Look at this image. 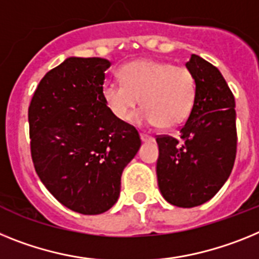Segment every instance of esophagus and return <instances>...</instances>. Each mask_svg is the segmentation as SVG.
I'll list each match as a JSON object with an SVG mask.
<instances>
[{"label":"esophagus","instance_id":"1","mask_svg":"<svg viewBox=\"0 0 259 259\" xmlns=\"http://www.w3.org/2000/svg\"><path fill=\"white\" fill-rule=\"evenodd\" d=\"M141 139H142L143 142H151V141H154V137L145 134V133H141Z\"/></svg>","mask_w":259,"mask_h":259}]
</instances>
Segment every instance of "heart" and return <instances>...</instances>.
<instances>
[{
	"instance_id": "obj_1",
	"label": "heart",
	"mask_w": 259,
	"mask_h": 259,
	"mask_svg": "<svg viewBox=\"0 0 259 259\" xmlns=\"http://www.w3.org/2000/svg\"><path fill=\"white\" fill-rule=\"evenodd\" d=\"M118 74L121 82L103 86V99L116 118L129 121L142 99L141 123L175 129L188 120L194 104L195 79L186 66L138 60L123 65Z\"/></svg>"
}]
</instances>
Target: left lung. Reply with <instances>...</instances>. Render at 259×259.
<instances>
[{
    "instance_id": "1",
    "label": "left lung",
    "mask_w": 259,
    "mask_h": 259,
    "mask_svg": "<svg viewBox=\"0 0 259 259\" xmlns=\"http://www.w3.org/2000/svg\"><path fill=\"white\" fill-rule=\"evenodd\" d=\"M195 79L192 112L180 138L157 136V184L165 201L190 208L210 201L232 172L237 150L235 96L217 67L197 55L186 62Z\"/></svg>"
}]
</instances>
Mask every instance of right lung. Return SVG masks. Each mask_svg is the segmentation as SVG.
<instances>
[{"instance_id":"right-lung-1","label":"right lung","mask_w":259,"mask_h":259,"mask_svg":"<svg viewBox=\"0 0 259 259\" xmlns=\"http://www.w3.org/2000/svg\"><path fill=\"white\" fill-rule=\"evenodd\" d=\"M109 67L105 58H66L40 80L28 108L37 176L60 203L83 215L116 203L123 168L141 147L136 127L103 99Z\"/></svg>"}]
</instances>
